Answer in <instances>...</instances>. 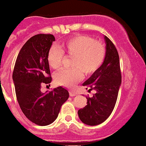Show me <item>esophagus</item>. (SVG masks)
I'll use <instances>...</instances> for the list:
<instances>
[{"instance_id": "34e87169", "label": "esophagus", "mask_w": 146, "mask_h": 146, "mask_svg": "<svg viewBox=\"0 0 146 146\" xmlns=\"http://www.w3.org/2000/svg\"><path fill=\"white\" fill-rule=\"evenodd\" d=\"M69 96H70L71 97H74V96H76V93H75V92L70 91V92H69Z\"/></svg>"}]
</instances>
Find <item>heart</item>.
<instances>
[{"label": "heart", "mask_w": 146, "mask_h": 146, "mask_svg": "<svg viewBox=\"0 0 146 146\" xmlns=\"http://www.w3.org/2000/svg\"><path fill=\"white\" fill-rule=\"evenodd\" d=\"M62 49L68 56H74L72 69H62L54 75L56 82L62 86L72 87L83 78V72L87 75L97 72L102 66L106 50L102 43L87 36H78L67 39L62 43ZM64 53L56 45L50 47L48 60L53 68L62 64Z\"/></svg>", "instance_id": "obj_1"}]
</instances>
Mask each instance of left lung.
I'll use <instances>...</instances> for the list:
<instances>
[{
  "label": "left lung",
  "instance_id": "left-lung-1",
  "mask_svg": "<svg viewBox=\"0 0 146 146\" xmlns=\"http://www.w3.org/2000/svg\"><path fill=\"white\" fill-rule=\"evenodd\" d=\"M106 42V56L102 66L92 74L83 86L89 92L95 90L93 97L86 98L87 102L84 108L78 110V116L82 122L87 125H98L109 117L116 103L121 74L119 56L115 45L108 37Z\"/></svg>",
  "mask_w": 146,
  "mask_h": 146
}]
</instances>
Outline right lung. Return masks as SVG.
I'll return each mask as SVG.
<instances>
[{
  "mask_svg": "<svg viewBox=\"0 0 146 146\" xmlns=\"http://www.w3.org/2000/svg\"><path fill=\"white\" fill-rule=\"evenodd\" d=\"M55 38L51 34H38L26 42L19 51L13 79L19 106L25 116L40 126L48 125L57 118L61 106L68 98L62 87L41 92L42 83L50 84L48 54Z\"/></svg>",
  "mask_w": 146,
  "mask_h": 146,
  "instance_id": "obj_1",
  "label": "right lung"
}]
</instances>
